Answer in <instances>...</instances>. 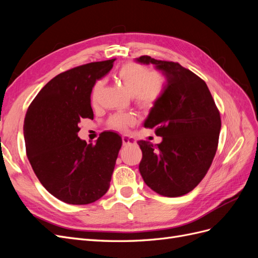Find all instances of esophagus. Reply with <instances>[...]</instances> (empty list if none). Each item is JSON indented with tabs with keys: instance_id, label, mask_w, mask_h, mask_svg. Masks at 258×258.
<instances>
[{
	"instance_id": "34e87169",
	"label": "esophagus",
	"mask_w": 258,
	"mask_h": 258,
	"mask_svg": "<svg viewBox=\"0 0 258 258\" xmlns=\"http://www.w3.org/2000/svg\"><path fill=\"white\" fill-rule=\"evenodd\" d=\"M136 139L129 135H123L122 136V144L123 145H129V144H135Z\"/></svg>"
}]
</instances>
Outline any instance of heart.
<instances>
[{
    "instance_id": "heart-1",
    "label": "heart",
    "mask_w": 258,
    "mask_h": 258,
    "mask_svg": "<svg viewBox=\"0 0 258 258\" xmlns=\"http://www.w3.org/2000/svg\"><path fill=\"white\" fill-rule=\"evenodd\" d=\"M117 79L121 83L131 97H135L136 103L143 108L153 107L160 99L165 89L166 79L160 72H151L138 63L123 64L117 72ZM103 81H98L91 91L92 103H97ZM136 117L131 114H116L108 120V126L115 129H124L135 123Z\"/></svg>"
}]
</instances>
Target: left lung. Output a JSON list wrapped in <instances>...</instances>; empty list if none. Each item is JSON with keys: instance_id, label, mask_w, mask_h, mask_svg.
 <instances>
[{"instance_id": "1", "label": "left lung", "mask_w": 258, "mask_h": 258, "mask_svg": "<svg viewBox=\"0 0 258 258\" xmlns=\"http://www.w3.org/2000/svg\"><path fill=\"white\" fill-rule=\"evenodd\" d=\"M153 64L165 76L160 99L144 121L162 138L159 144L139 141V165L145 184L159 195L178 197L189 192L205 177L216 153L221 116L207 84L176 62L137 58Z\"/></svg>"}]
</instances>
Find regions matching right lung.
Masks as SVG:
<instances>
[{
  "instance_id": "1",
  "label": "right lung",
  "mask_w": 258,
  "mask_h": 258,
  "mask_svg": "<svg viewBox=\"0 0 258 258\" xmlns=\"http://www.w3.org/2000/svg\"><path fill=\"white\" fill-rule=\"evenodd\" d=\"M115 59L60 73L30 104L23 123L28 159L42 185L69 205H88L110 188L121 137L104 131L95 144L79 138L83 118L93 119L90 95Z\"/></svg>"
}]
</instances>
